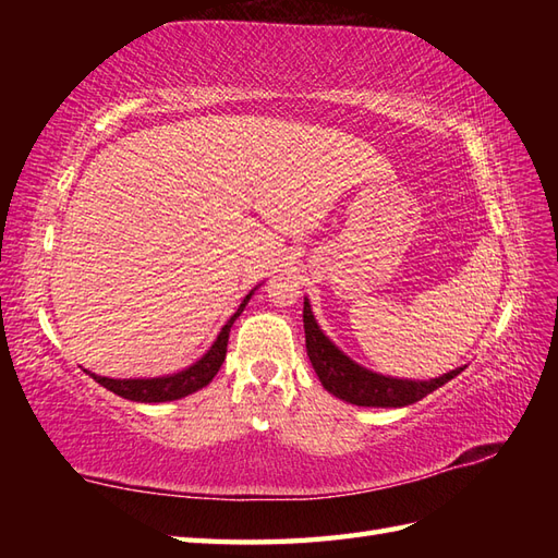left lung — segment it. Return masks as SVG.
<instances>
[{
	"label": "left lung",
	"mask_w": 558,
	"mask_h": 558,
	"mask_svg": "<svg viewBox=\"0 0 558 558\" xmlns=\"http://www.w3.org/2000/svg\"><path fill=\"white\" fill-rule=\"evenodd\" d=\"M304 336H306V354H310L318 381L324 384L328 393L352 402L362 408H405L424 396L434 393L436 388L456 378L465 366L448 372L429 381H412V378H396L376 374L366 366L350 360L333 340H330L322 326L316 324L310 300L304 298Z\"/></svg>",
	"instance_id": "1"
}]
</instances>
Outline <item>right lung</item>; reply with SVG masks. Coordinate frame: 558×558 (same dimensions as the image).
Segmentation results:
<instances>
[{
    "label": "right lung",
    "instance_id": "1",
    "mask_svg": "<svg viewBox=\"0 0 558 558\" xmlns=\"http://www.w3.org/2000/svg\"><path fill=\"white\" fill-rule=\"evenodd\" d=\"M256 288L246 294L242 300L240 310H236L228 324L220 328L218 338L213 340V345L206 350L204 357H198L192 366L186 369L168 374V376H153V378H110V376H98L88 369H83L90 374L100 386L112 390L114 396L134 400V402H170V400H180L184 396H192L196 390L208 386L213 381V376L218 374V369L225 362V352H228V338H230V328L234 324V318L244 312V306L252 300V294Z\"/></svg>",
    "mask_w": 558,
    "mask_h": 558
}]
</instances>
